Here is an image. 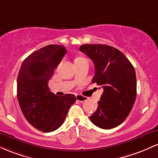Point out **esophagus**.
<instances>
[{
  "label": "esophagus",
  "mask_w": 158,
  "mask_h": 158,
  "mask_svg": "<svg viewBox=\"0 0 158 158\" xmlns=\"http://www.w3.org/2000/svg\"><path fill=\"white\" fill-rule=\"evenodd\" d=\"M76 97H77V100L79 101V102H84V101H86L87 99H88V98H87L86 97L79 95V94H77V95H76Z\"/></svg>",
  "instance_id": "34e87169"
}]
</instances>
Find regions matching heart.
Returning a JSON list of instances; mask_svg holds the SVG:
<instances>
[{"label": "heart", "mask_w": 158, "mask_h": 158, "mask_svg": "<svg viewBox=\"0 0 158 158\" xmlns=\"http://www.w3.org/2000/svg\"><path fill=\"white\" fill-rule=\"evenodd\" d=\"M79 59H81V58H79Z\"/></svg>", "instance_id": "1"}]
</instances>
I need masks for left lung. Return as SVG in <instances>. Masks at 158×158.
Here are the masks:
<instances>
[{"label": "left lung", "instance_id": "left-lung-1", "mask_svg": "<svg viewBox=\"0 0 158 158\" xmlns=\"http://www.w3.org/2000/svg\"><path fill=\"white\" fill-rule=\"evenodd\" d=\"M79 50L94 61L95 74L92 82L103 89L97 109L90 119L103 129L115 128L126 119L135 104V68L122 52L111 46L83 44Z\"/></svg>", "mask_w": 158, "mask_h": 158}]
</instances>
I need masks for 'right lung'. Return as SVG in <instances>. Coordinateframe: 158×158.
I'll list each match as a JSON object with an SVG mask.
<instances>
[{
	"label": "right lung",
	"instance_id": "obj_1",
	"mask_svg": "<svg viewBox=\"0 0 158 158\" xmlns=\"http://www.w3.org/2000/svg\"><path fill=\"white\" fill-rule=\"evenodd\" d=\"M66 52L61 45L44 47L24 59L18 76L17 97L21 111L32 126L44 132L59 128L77 100L73 94L56 96L48 87Z\"/></svg>",
	"mask_w": 158,
	"mask_h": 158
}]
</instances>
